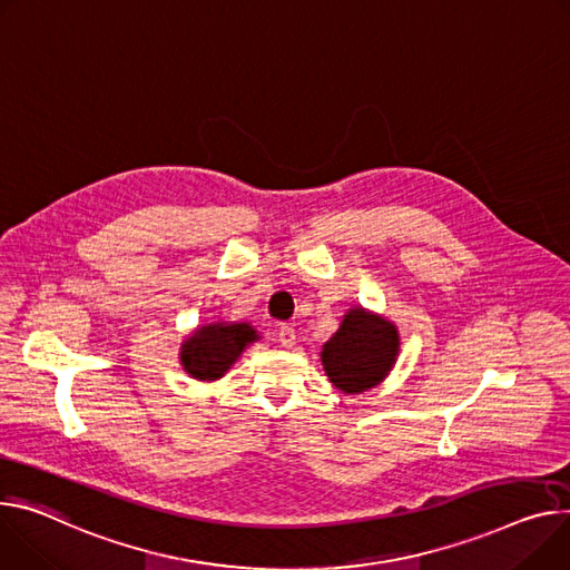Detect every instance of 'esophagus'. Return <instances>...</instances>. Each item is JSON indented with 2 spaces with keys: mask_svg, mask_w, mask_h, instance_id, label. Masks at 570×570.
<instances>
[{
  "mask_svg": "<svg viewBox=\"0 0 570 570\" xmlns=\"http://www.w3.org/2000/svg\"><path fill=\"white\" fill-rule=\"evenodd\" d=\"M277 336H279V343H282L284 347H293V345H295V330H293V327L282 325V327L277 330Z\"/></svg>",
  "mask_w": 570,
  "mask_h": 570,
  "instance_id": "obj_1",
  "label": "esophagus"
}]
</instances>
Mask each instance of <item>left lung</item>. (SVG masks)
Segmentation results:
<instances>
[{
    "mask_svg": "<svg viewBox=\"0 0 570 570\" xmlns=\"http://www.w3.org/2000/svg\"><path fill=\"white\" fill-rule=\"evenodd\" d=\"M400 354V332L393 321L352 306L336 334L323 345L321 361L330 382L343 393H364L382 384Z\"/></svg>",
    "mask_w": 570,
    "mask_h": 570,
    "instance_id": "obj_1",
    "label": "left lung"
}]
</instances>
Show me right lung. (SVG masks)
Wrapping results in <instances>:
<instances>
[{
	"instance_id": "add662e5",
	"label": "right lung",
	"mask_w": 570,
	"mask_h": 570,
	"mask_svg": "<svg viewBox=\"0 0 570 570\" xmlns=\"http://www.w3.org/2000/svg\"><path fill=\"white\" fill-rule=\"evenodd\" d=\"M258 338L262 336L249 323H206L181 341L179 364L197 382H216L229 373L245 347Z\"/></svg>"
}]
</instances>
